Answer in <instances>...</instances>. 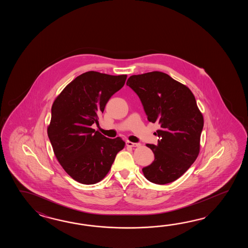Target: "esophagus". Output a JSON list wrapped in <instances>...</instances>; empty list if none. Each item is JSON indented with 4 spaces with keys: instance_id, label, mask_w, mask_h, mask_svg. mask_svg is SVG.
<instances>
[{
    "instance_id": "1",
    "label": "esophagus",
    "mask_w": 248,
    "mask_h": 248,
    "mask_svg": "<svg viewBox=\"0 0 248 248\" xmlns=\"http://www.w3.org/2000/svg\"><path fill=\"white\" fill-rule=\"evenodd\" d=\"M126 146L128 147H138L140 144L137 143V142H132L130 141H126Z\"/></svg>"
}]
</instances>
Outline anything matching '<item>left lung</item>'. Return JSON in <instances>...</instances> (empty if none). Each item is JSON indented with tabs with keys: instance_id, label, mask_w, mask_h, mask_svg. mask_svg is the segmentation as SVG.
Segmentation results:
<instances>
[{
	"instance_id": "obj_1",
	"label": "left lung",
	"mask_w": 248,
	"mask_h": 248,
	"mask_svg": "<svg viewBox=\"0 0 248 248\" xmlns=\"http://www.w3.org/2000/svg\"><path fill=\"white\" fill-rule=\"evenodd\" d=\"M126 85L142 102L150 122H158V144H146L154 161L142 169L145 178L157 185L182 176L200 153L204 119L190 89L161 72L130 76Z\"/></svg>"
}]
</instances>
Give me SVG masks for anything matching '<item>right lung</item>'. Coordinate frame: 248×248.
Returning <instances> with one entry per match:
<instances>
[{"mask_svg":"<svg viewBox=\"0 0 248 248\" xmlns=\"http://www.w3.org/2000/svg\"><path fill=\"white\" fill-rule=\"evenodd\" d=\"M126 79L125 74L90 71L70 82L53 103L47 137L58 162L80 184L104 179L125 146L121 137L107 138L90 126L98 123V115Z\"/></svg>","mask_w":248,"mask_h":248,"instance_id":"add662e5","label":"right lung"}]
</instances>
